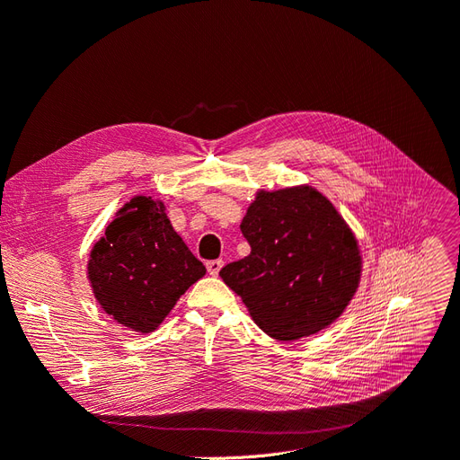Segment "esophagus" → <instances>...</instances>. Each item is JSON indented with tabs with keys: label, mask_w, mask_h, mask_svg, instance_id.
I'll return each instance as SVG.
<instances>
[{
	"label": "esophagus",
	"mask_w": 460,
	"mask_h": 460,
	"mask_svg": "<svg viewBox=\"0 0 460 460\" xmlns=\"http://www.w3.org/2000/svg\"><path fill=\"white\" fill-rule=\"evenodd\" d=\"M221 267H224V261H221V260L207 261V269H208V273H210L212 277H217V273L221 270Z\"/></svg>",
	"instance_id": "esophagus-1"
}]
</instances>
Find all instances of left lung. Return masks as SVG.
<instances>
[{
	"instance_id": "8db88e82",
	"label": "left lung",
	"mask_w": 460,
	"mask_h": 460,
	"mask_svg": "<svg viewBox=\"0 0 460 460\" xmlns=\"http://www.w3.org/2000/svg\"><path fill=\"white\" fill-rule=\"evenodd\" d=\"M241 231L250 253L219 277L267 335L296 341L345 313L362 277L358 241L313 185L260 190Z\"/></svg>"
}]
</instances>
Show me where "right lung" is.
<instances>
[{
	"label": "right lung",
	"instance_id": "right-lung-1",
	"mask_svg": "<svg viewBox=\"0 0 460 460\" xmlns=\"http://www.w3.org/2000/svg\"><path fill=\"white\" fill-rule=\"evenodd\" d=\"M204 273L170 224L164 202L144 195L119 208L87 263L102 311L138 333L155 332Z\"/></svg>",
	"mask_w": 460,
	"mask_h": 460
}]
</instances>
